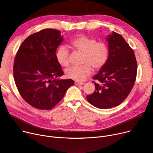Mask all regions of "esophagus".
Listing matches in <instances>:
<instances>
[{
    "mask_svg": "<svg viewBox=\"0 0 153 153\" xmlns=\"http://www.w3.org/2000/svg\"><path fill=\"white\" fill-rule=\"evenodd\" d=\"M74 84L76 85H82L84 84V83L82 82H77V81H76V82H74Z\"/></svg>",
    "mask_w": 153,
    "mask_h": 153,
    "instance_id": "1",
    "label": "esophagus"
}]
</instances>
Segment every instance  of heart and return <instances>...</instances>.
<instances>
[{
	"instance_id": "b5f03b06",
	"label": "heart",
	"mask_w": 153,
	"mask_h": 153,
	"mask_svg": "<svg viewBox=\"0 0 153 153\" xmlns=\"http://www.w3.org/2000/svg\"><path fill=\"white\" fill-rule=\"evenodd\" d=\"M70 45L74 50L82 53L80 66H73L66 71L68 78L77 82H83L93 72V68L98 71L106 65L109 55L108 44L103 41H97L94 37L80 35L71 40ZM69 51L66 46H60L56 52L58 63L68 67L69 64Z\"/></svg>"
}]
</instances>
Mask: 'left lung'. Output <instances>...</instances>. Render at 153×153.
I'll return each mask as SVG.
<instances>
[{
	"label": "left lung",
	"mask_w": 153,
	"mask_h": 153,
	"mask_svg": "<svg viewBox=\"0 0 153 153\" xmlns=\"http://www.w3.org/2000/svg\"><path fill=\"white\" fill-rule=\"evenodd\" d=\"M109 56L105 66L93 79L94 92L87 96L96 108L108 109L118 106L128 97L137 77V63L134 52L120 34L113 32L106 38Z\"/></svg>",
	"instance_id": "obj_1"
}]
</instances>
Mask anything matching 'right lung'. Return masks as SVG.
Masks as SVG:
<instances>
[{
	"label": "right lung",
	"mask_w": 153,
	"mask_h": 153,
	"mask_svg": "<svg viewBox=\"0 0 153 153\" xmlns=\"http://www.w3.org/2000/svg\"><path fill=\"white\" fill-rule=\"evenodd\" d=\"M60 33L59 30L45 29L30 35L15 55L16 86L26 102L36 109H52L74 84L72 79H56L64 74L55 54L63 40Z\"/></svg>",
	"instance_id": "add662e5"
}]
</instances>
